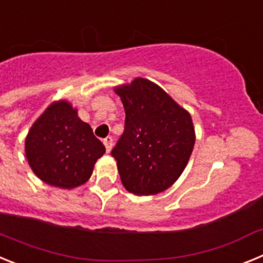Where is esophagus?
I'll return each instance as SVG.
<instances>
[{
  "label": "esophagus",
  "mask_w": 263,
  "mask_h": 263,
  "mask_svg": "<svg viewBox=\"0 0 263 263\" xmlns=\"http://www.w3.org/2000/svg\"><path fill=\"white\" fill-rule=\"evenodd\" d=\"M104 146H105L106 148V153H109L111 150V146H113V138L111 137H106V138H104Z\"/></svg>",
  "instance_id": "esophagus-1"
}]
</instances>
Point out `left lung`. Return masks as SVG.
Masks as SVG:
<instances>
[{
	"label": "left lung",
	"mask_w": 263,
	"mask_h": 263,
	"mask_svg": "<svg viewBox=\"0 0 263 263\" xmlns=\"http://www.w3.org/2000/svg\"><path fill=\"white\" fill-rule=\"evenodd\" d=\"M115 92L125 108V130L111 150L121 182L134 195L166 191L194 150L191 115L147 79H134Z\"/></svg>",
	"instance_id": "8db88e82"
}]
</instances>
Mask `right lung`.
Listing matches in <instances>:
<instances>
[{
	"label": "right lung",
	"mask_w": 263,
	"mask_h": 263,
	"mask_svg": "<svg viewBox=\"0 0 263 263\" xmlns=\"http://www.w3.org/2000/svg\"><path fill=\"white\" fill-rule=\"evenodd\" d=\"M27 162L36 176L59 188L79 187L93 173L105 146L66 100L51 104L32 124L25 141Z\"/></svg>",
	"instance_id": "obj_1"
}]
</instances>
